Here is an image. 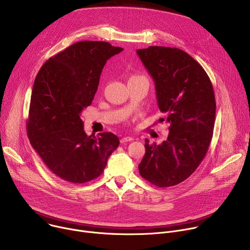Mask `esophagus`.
<instances>
[{
  "label": "esophagus",
  "mask_w": 250,
  "mask_h": 250,
  "mask_svg": "<svg viewBox=\"0 0 250 250\" xmlns=\"http://www.w3.org/2000/svg\"><path fill=\"white\" fill-rule=\"evenodd\" d=\"M133 140V137L131 136H125L121 139V144H125V142H129V141H132Z\"/></svg>",
  "instance_id": "obj_1"
}]
</instances>
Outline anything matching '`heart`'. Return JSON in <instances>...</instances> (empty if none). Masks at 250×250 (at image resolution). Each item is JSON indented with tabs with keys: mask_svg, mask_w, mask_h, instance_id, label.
<instances>
[{
	"mask_svg": "<svg viewBox=\"0 0 250 250\" xmlns=\"http://www.w3.org/2000/svg\"><path fill=\"white\" fill-rule=\"evenodd\" d=\"M139 77H142V76H132L131 78H139Z\"/></svg>",
	"mask_w": 250,
	"mask_h": 250,
	"instance_id": "b5f03b06",
	"label": "heart"
}]
</instances>
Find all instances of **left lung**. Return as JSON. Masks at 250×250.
Instances as JSON below:
<instances>
[{"label": "left lung", "mask_w": 250, "mask_h": 250, "mask_svg": "<svg viewBox=\"0 0 250 250\" xmlns=\"http://www.w3.org/2000/svg\"><path fill=\"white\" fill-rule=\"evenodd\" d=\"M155 82L158 108L170 124L160 146L146 139L139 174L160 188L190 177L208 152L216 119V99L204 68L185 51L149 46L136 50Z\"/></svg>", "instance_id": "left-lung-1"}]
</instances>
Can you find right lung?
Returning <instances> with one entry per match:
<instances>
[{"instance_id":"right-lung-1","label":"right lung","mask_w":250,"mask_h":250,"mask_svg":"<svg viewBox=\"0 0 250 250\" xmlns=\"http://www.w3.org/2000/svg\"><path fill=\"white\" fill-rule=\"evenodd\" d=\"M124 48L104 42H79L50 57L34 80L26 131L47 168L70 183L99 177L120 145L112 132L87 135L80 118L92 104L102 70Z\"/></svg>"}]
</instances>
